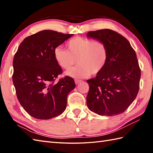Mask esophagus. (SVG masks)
<instances>
[{"instance_id":"obj_1","label":"esophagus","mask_w":153,"mask_h":153,"mask_svg":"<svg viewBox=\"0 0 153 153\" xmlns=\"http://www.w3.org/2000/svg\"><path fill=\"white\" fill-rule=\"evenodd\" d=\"M79 82H81V80H79V79H75V83L77 85V84H78L79 83Z\"/></svg>"}]
</instances>
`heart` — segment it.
Segmentation results:
<instances>
[{"label":"heart","mask_w":153,"mask_h":153,"mask_svg":"<svg viewBox=\"0 0 153 153\" xmlns=\"http://www.w3.org/2000/svg\"><path fill=\"white\" fill-rule=\"evenodd\" d=\"M67 50L61 47L54 49L53 55L58 65L69 70L79 64L76 68L66 72V75L73 77H85L97 75L104 69L108 63L109 49L103 41L76 36L66 43Z\"/></svg>","instance_id":"obj_1"}]
</instances>
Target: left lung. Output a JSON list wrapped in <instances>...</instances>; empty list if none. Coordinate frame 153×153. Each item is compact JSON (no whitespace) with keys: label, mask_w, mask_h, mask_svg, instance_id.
Returning a JSON list of instances; mask_svg holds the SVG:
<instances>
[{"label":"left lung","mask_w":153,"mask_h":153,"mask_svg":"<svg viewBox=\"0 0 153 153\" xmlns=\"http://www.w3.org/2000/svg\"><path fill=\"white\" fill-rule=\"evenodd\" d=\"M87 37L103 41L109 49L104 69L87 80V107L100 115L120 114L133 102L140 89L141 70L136 53L128 40L114 30L91 31Z\"/></svg>","instance_id":"obj_1"}]
</instances>
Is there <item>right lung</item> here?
Listing matches in <instances>:
<instances>
[{
	"instance_id": "obj_1",
	"label": "right lung",
	"mask_w": 153,
	"mask_h": 153,
	"mask_svg": "<svg viewBox=\"0 0 153 153\" xmlns=\"http://www.w3.org/2000/svg\"><path fill=\"white\" fill-rule=\"evenodd\" d=\"M73 34L44 30L25 38L13 60L12 80L24 109L37 119H49L65 111L67 97L76 87L66 76L55 82L62 70L54 58V49Z\"/></svg>"
}]
</instances>
